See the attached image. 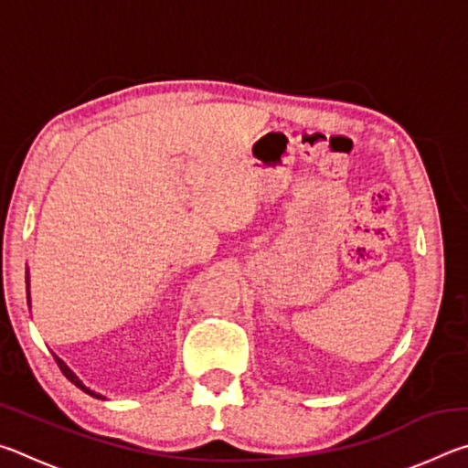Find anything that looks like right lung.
Listing matches in <instances>:
<instances>
[{
    "label": "right lung",
    "instance_id": "right-lung-1",
    "mask_svg": "<svg viewBox=\"0 0 468 468\" xmlns=\"http://www.w3.org/2000/svg\"><path fill=\"white\" fill-rule=\"evenodd\" d=\"M27 287H28V271H27ZM27 299H28V307H30V295H27ZM53 357H55V355H53ZM55 361H58V366H59V369H61V374L63 376H66L68 379H69V382H72V384H76L78 388H80V390H84V392H89V394H92V396H97V399H101V396L99 394H94V392H90L89 390V388H86L82 382H80V379H78L76 378V374H74V371L72 369H69L68 366H66V363H63L59 357H55Z\"/></svg>",
    "mask_w": 468,
    "mask_h": 468
}]
</instances>
